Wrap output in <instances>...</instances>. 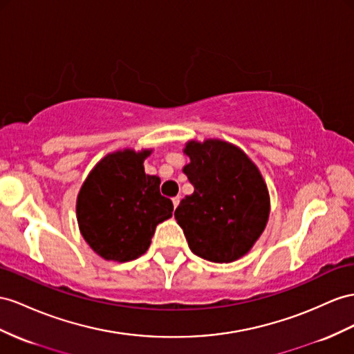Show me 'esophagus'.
I'll use <instances>...</instances> for the list:
<instances>
[{"label":"esophagus","mask_w":354,"mask_h":354,"mask_svg":"<svg viewBox=\"0 0 354 354\" xmlns=\"http://www.w3.org/2000/svg\"><path fill=\"white\" fill-rule=\"evenodd\" d=\"M171 202H174V207L176 209L178 205H179V202H180V196H176V197L171 198Z\"/></svg>","instance_id":"esophagus-1"}]
</instances>
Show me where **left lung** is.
Segmentation results:
<instances>
[{
	"mask_svg": "<svg viewBox=\"0 0 354 354\" xmlns=\"http://www.w3.org/2000/svg\"><path fill=\"white\" fill-rule=\"evenodd\" d=\"M183 169L194 187L175 211L188 247L214 263L245 256L263 233L270 201L260 170L234 145L207 139L189 140Z\"/></svg>",
	"mask_w": 354,
	"mask_h": 354,
	"instance_id": "1",
	"label": "left lung"
}]
</instances>
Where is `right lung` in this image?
Wrapping results in <instances>:
<instances>
[{"label":"right lung","instance_id":"right-lung-1","mask_svg":"<svg viewBox=\"0 0 354 354\" xmlns=\"http://www.w3.org/2000/svg\"><path fill=\"white\" fill-rule=\"evenodd\" d=\"M152 149L107 153L89 171L77 194L79 230L100 257L130 261L151 245L157 224L170 218L174 203L160 194V178L145 174Z\"/></svg>","mask_w":354,"mask_h":354}]
</instances>
